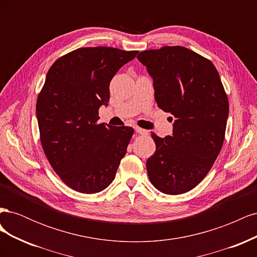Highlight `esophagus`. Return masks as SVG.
<instances>
[{
  "label": "esophagus",
  "instance_id": "obj_1",
  "mask_svg": "<svg viewBox=\"0 0 257 257\" xmlns=\"http://www.w3.org/2000/svg\"><path fill=\"white\" fill-rule=\"evenodd\" d=\"M135 131L137 132L138 134H141V135H147L148 133H149V131L144 130V128H141V127H135Z\"/></svg>",
  "mask_w": 257,
  "mask_h": 257
}]
</instances>
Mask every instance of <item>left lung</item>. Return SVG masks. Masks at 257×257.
Listing matches in <instances>:
<instances>
[{
  "label": "left lung",
  "mask_w": 257,
  "mask_h": 257,
  "mask_svg": "<svg viewBox=\"0 0 257 257\" xmlns=\"http://www.w3.org/2000/svg\"><path fill=\"white\" fill-rule=\"evenodd\" d=\"M153 79L158 106L174 115L173 135L152 133L157 150L147 161L151 183L178 195L203 180L219 155L228 118V99L211 61L181 46L137 56Z\"/></svg>",
  "instance_id": "8db88e82"
}]
</instances>
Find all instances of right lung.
<instances>
[{"label":"right lung","mask_w":257,"mask_h":257,"mask_svg":"<svg viewBox=\"0 0 257 257\" xmlns=\"http://www.w3.org/2000/svg\"><path fill=\"white\" fill-rule=\"evenodd\" d=\"M138 51L79 48L49 68L36 103L41 143L50 165L73 190L94 194L115 177L134 128L97 123L115 73Z\"/></svg>","instance_id":"add662e5"}]
</instances>
